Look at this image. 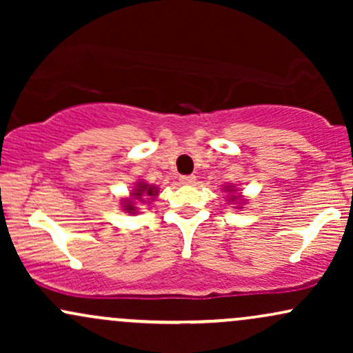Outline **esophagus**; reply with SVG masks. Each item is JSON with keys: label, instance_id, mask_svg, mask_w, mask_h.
I'll return each instance as SVG.
<instances>
[{"label": "esophagus", "instance_id": "esophagus-1", "mask_svg": "<svg viewBox=\"0 0 353 353\" xmlns=\"http://www.w3.org/2000/svg\"><path fill=\"white\" fill-rule=\"evenodd\" d=\"M181 182L182 184H194L196 182V176L194 174H190V176H181Z\"/></svg>", "mask_w": 353, "mask_h": 353}]
</instances>
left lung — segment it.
I'll list each match as a JSON object with an SVG mask.
<instances>
[{"label":"left lung","instance_id":"1","mask_svg":"<svg viewBox=\"0 0 353 353\" xmlns=\"http://www.w3.org/2000/svg\"><path fill=\"white\" fill-rule=\"evenodd\" d=\"M228 189H230V188H228ZM229 192H232V189H230ZM234 199H237V197H236V196H232V201H234Z\"/></svg>","mask_w":353,"mask_h":353}]
</instances>
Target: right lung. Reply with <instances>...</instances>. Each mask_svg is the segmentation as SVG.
I'll list each match as a JSON object with an SVG mask.
<instances>
[{
    "instance_id": "1",
    "label": "right lung",
    "mask_w": 353,
    "mask_h": 353,
    "mask_svg": "<svg viewBox=\"0 0 353 353\" xmlns=\"http://www.w3.org/2000/svg\"><path fill=\"white\" fill-rule=\"evenodd\" d=\"M132 194V199H128L124 201V209L128 210V212H136V208H134V201L139 199L143 201L145 197H156L157 196V188H154V185H149V184H144V182H139L137 184V188L134 189V192Z\"/></svg>"
}]
</instances>
